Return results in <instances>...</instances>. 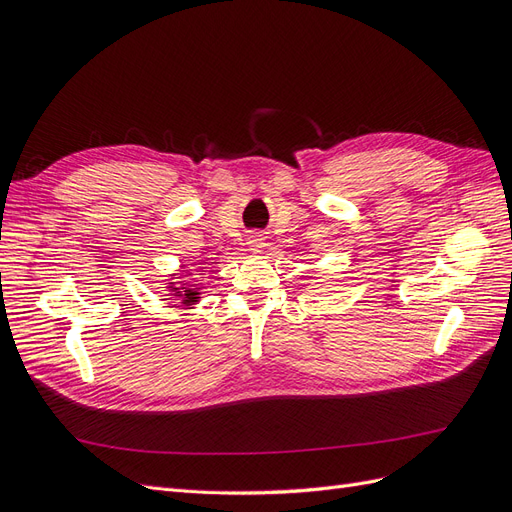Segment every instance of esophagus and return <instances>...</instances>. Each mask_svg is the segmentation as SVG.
<instances>
[{
	"label": "esophagus",
	"instance_id": "1",
	"mask_svg": "<svg viewBox=\"0 0 512 512\" xmlns=\"http://www.w3.org/2000/svg\"><path fill=\"white\" fill-rule=\"evenodd\" d=\"M247 245H250V250L254 254H260L267 247V241H265V237H262V235H252L250 241H247Z\"/></svg>",
	"mask_w": 512,
	"mask_h": 512
}]
</instances>
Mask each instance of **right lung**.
Returning <instances> with one entry per match:
<instances>
[{"mask_svg": "<svg viewBox=\"0 0 512 512\" xmlns=\"http://www.w3.org/2000/svg\"><path fill=\"white\" fill-rule=\"evenodd\" d=\"M181 269H185V265H181ZM192 271H183V273H170L168 282H166V290H168V297L173 301H179L183 305V309H192L196 307V303L203 299L200 297V286H196L194 282H181V277H192Z\"/></svg>", "mask_w": 512, "mask_h": 512, "instance_id": "1", "label": "right lung"}]
</instances>
